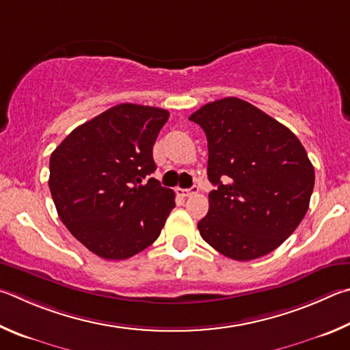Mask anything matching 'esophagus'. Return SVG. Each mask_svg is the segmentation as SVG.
Segmentation results:
<instances>
[{"instance_id": "obj_1", "label": "esophagus", "mask_w": 350, "mask_h": 350, "mask_svg": "<svg viewBox=\"0 0 350 350\" xmlns=\"http://www.w3.org/2000/svg\"><path fill=\"white\" fill-rule=\"evenodd\" d=\"M200 187L197 185H193L191 189H178V192L183 195V197H191V195L198 193Z\"/></svg>"}]
</instances>
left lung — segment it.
I'll list each match as a JSON object with an SVG mask.
<instances>
[{"label":"left lung","instance_id":"left-lung-1","mask_svg":"<svg viewBox=\"0 0 350 350\" xmlns=\"http://www.w3.org/2000/svg\"><path fill=\"white\" fill-rule=\"evenodd\" d=\"M207 137V176L215 186L200 219L203 240L228 258L250 261L277 249L309 209L315 172L289 129L229 96L193 112Z\"/></svg>","mask_w":350,"mask_h":350}]
</instances>
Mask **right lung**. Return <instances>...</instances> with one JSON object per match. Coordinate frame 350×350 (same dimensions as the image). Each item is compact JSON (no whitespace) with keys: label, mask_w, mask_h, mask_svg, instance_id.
I'll use <instances>...</instances> for the list:
<instances>
[{"label":"right lung","mask_w":350,"mask_h":350,"mask_svg":"<svg viewBox=\"0 0 350 350\" xmlns=\"http://www.w3.org/2000/svg\"><path fill=\"white\" fill-rule=\"evenodd\" d=\"M169 112L124 103L78 126L52 152L49 189L59 219L104 260H126L161 234L175 193L150 178Z\"/></svg>","instance_id":"add662e5"}]
</instances>
